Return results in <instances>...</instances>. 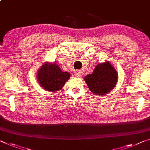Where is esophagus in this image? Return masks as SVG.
Here are the masks:
<instances>
[{"label":"esophagus","instance_id":"esophagus-1","mask_svg":"<svg viewBox=\"0 0 150 150\" xmlns=\"http://www.w3.org/2000/svg\"><path fill=\"white\" fill-rule=\"evenodd\" d=\"M81 74H82V73H81V72H80V70H76L75 72V75L76 76H81Z\"/></svg>","mask_w":150,"mask_h":150}]
</instances>
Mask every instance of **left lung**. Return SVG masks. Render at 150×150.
<instances>
[{"mask_svg":"<svg viewBox=\"0 0 150 150\" xmlns=\"http://www.w3.org/2000/svg\"><path fill=\"white\" fill-rule=\"evenodd\" d=\"M84 80L92 93L105 95L113 89L118 80V74L109 62L99 64L93 72L86 76Z\"/></svg>","mask_w":150,"mask_h":150,"instance_id":"obj_1","label":"left lung"}]
</instances>
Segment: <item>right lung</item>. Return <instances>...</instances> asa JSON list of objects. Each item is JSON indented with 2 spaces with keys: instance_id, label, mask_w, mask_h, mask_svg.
<instances>
[{
  "instance_id": "obj_1",
  "label": "right lung",
  "mask_w": 150,
  "mask_h": 150,
  "mask_svg": "<svg viewBox=\"0 0 150 150\" xmlns=\"http://www.w3.org/2000/svg\"><path fill=\"white\" fill-rule=\"evenodd\" d=\"M70 77V73L63 72L56 64L45 62L39 69L37 78L40 86L50 92L61 90Z\"/></svg>"
}]
</instances>
